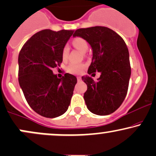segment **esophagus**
<instances>
[{"label":"esophagus","instance_id":"esophagus-1","mask_svg":"<svg viewBox=\"0 0 156 156\" xmlns=\"http://www.w3.org/2000/svg\"><path fill=\"white\" fill-rule=\"evenodd\" d=\"M77 79H78V81H80V80H81V78L78 76V77H77Z\"/></svg>","mask_w":156,"mask_h":156}]
</instances>
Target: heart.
<instances>
[{"mask_svg": "<svg viewBox=\"0 0 156 156\" xmlns=\"http://www.w3.org/2000/svg\"><path fill=\"white\" fill-rule=\"evenodd\" d=\"M73 44L75 47L78 48V50H80V51L83 52V53L87 52L89 48L88 43H87V41L83 38H80V37H77V38L73 39ZM69 46H68L67 44H65L63 47V48H62V56L63 60H66L67 58L68 54H69ZM84 68H85L84 64L71 63L69 66H68L67 69L69 73L78 75L80 74V73L83 72Z\"/></svg>", "mask_w": 156, "mask_h": 156, "instance_id": "heart-1", "label": "heart"}]
</instances>
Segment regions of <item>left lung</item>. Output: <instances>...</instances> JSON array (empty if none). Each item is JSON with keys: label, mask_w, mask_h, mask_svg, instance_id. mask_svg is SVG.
<instances>
[{"label": "left lung", "mask_w": 156, "mask_h": 156, "mask_svg": "<svg viewBox=\"0 0 156 156\" xmlns=\"http://www.w3.org/2000/svg\"><path fill=\"white\" fill-rule=\"evenodd\" d=\"M76 37L85 39L92 49L88 74L101 73L97 81L88 76L81 78L87 85L83 95L87 108L97 115H108L120 106L128 92L131 69L126 44L115 31L103 26L80 28L73 34Z\"/></svg>", "instance_id": "8db88e82"}]
</instances>
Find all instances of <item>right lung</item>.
<instances>
[{
	"label": "right lung",
	"instance_id": "1",
	"mask_svg": "<svg viewBox=\"0 0 156 156\" xmlns=\"http://www.w3.org/2000/svg\"><path fill=\"white\" fill-rule=\"evenodd\" d=\"M73 32L42 30L32 36L19 53L20 86L30 107L42 117H59L70 104L76 77L66 73L58 78L52 69L62 62V48Z\"/></svg>",
	"mask_w": 156,
	"mask_h": 156
}]
</instances>
